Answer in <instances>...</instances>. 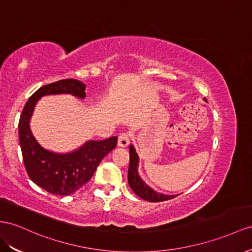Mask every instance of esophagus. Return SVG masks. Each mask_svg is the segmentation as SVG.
<instances>
[{
  "label": "esophagus",
  "instance_id": "obj_1",
  "mask_svg": "<svg viewBox=\"0 0 252 252\" xmlns=\"http://www.w3.org/2000/svg\"><path fill=\"white\" fill-rule=\"evenodd\" d=\"M128 144H130V134H127V133L120 134L119 137H118V144H117L118 147L125 148Z\"/></svg>",
  "mask_w": 252,
  "mask_h": 252
}]
</instances>
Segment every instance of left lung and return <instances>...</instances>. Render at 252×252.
<instances>
[{
  "label": "left lung",
  "mask_w": 252,
  "mask_h": 252,
  "mask_svg": "<svg viewBox=\"0 0 252 252\" xmlns=\"http://www.w3.org/2000/svg\"><path fill=\"white\" fill-rule=\"evenodd\" d=\"M203 100L206 101L205 98ZM128 149H130V165H128L127 181L132 190L136 193L138 197H140L144 200H147V201L149 202H160V201H166V200H169L178 196V195H165V193L158 192L153 189H151L149 185H147L144 180L140 178L138 173L139 158L136 150H135L133 145H130Z\"/></svg>",
  "instance_id": "8db88e82"
}]
</instances>
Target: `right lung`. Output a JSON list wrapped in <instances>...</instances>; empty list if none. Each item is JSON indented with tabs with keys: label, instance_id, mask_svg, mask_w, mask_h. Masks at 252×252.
<instances>
[{
	"label": "right lung",
	"instance_id": "1",
	"mask_svg": "<svg viewBox=\"0 0 252 252\" xmlns=\"http://www.w3.org/2000/svg\"><path fill=\"white\" fill-rule=\"evenodd\" d=\"M85 84L73 79L44 85L30 96L19 120V141L28 175L36 185L53 195L67 196L86 184L101 160L117 145V137L113 136L104 140H87L73 151L56 153L44 149L34 137L30 121L39 99L51 94L85 99Z\"/></svg>",
	"mask_w": 252,
	"mask_h": 252
}]
</instances>
